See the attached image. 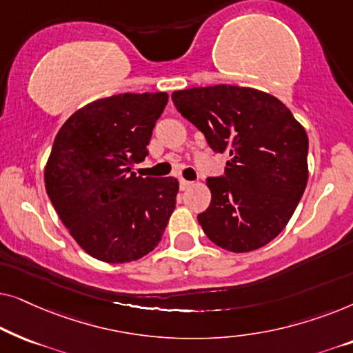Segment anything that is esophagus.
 Listing matches in <instances>:
<instances>
[{
	"instance_id": "esophagus-1",
	"label": "esophagus",
	"mask_w": 353,
	"mask_h": 353,
	"mask_svg": "<svg viewBox=\"0 0 353 353\" xmlns=\"http://www.w3.org/2000/svg\"><path fill=\"white\" fill-rule=\"evenodd\" d=\"M192 185L191 181H188V180H185V178H180V190H188V188H190Z\"/></svg>"
}]
</instances>
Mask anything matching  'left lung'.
<instances>
[{
  "label": "left lung",
  "mask_w": 353,
  "mask_h": 353,
  "mask_svg": "<svg viewBox=\"0 0 353 353\" xmlns=\"http://www.w3.org/2000/svg\"><path fill=\"white\" fill-rule=\"evenodd\" d=\"M183 117L214 152L230 154L225 173L207 178L210 205L197 220L212 243L250 252L284 230L308 180L305 130L272 94L215 85L173 91Z\"/></svg>",
  "instance_id": "8db88e82"
}]
</instances>
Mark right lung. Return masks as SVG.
<instances>
[{"label": "right lung", "mask_w": 353, "mask_h": 353, "mask_svg": "<svg viewBox=\"0 0 353 353\" xmlns=\"http://www.w3.org/2000/svg\"><path fill=\"white\" fill-rule=\"evenodd\" d=\"M167 93H123L72 114L56 134L45 168L51 204L72 238L108 263L156 248L176 205V178L137 176Z\"/></svg>", "instance_id": "obj_1"}]
</instances>
